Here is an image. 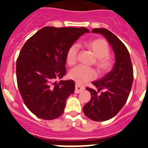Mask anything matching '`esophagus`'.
Masks as SVG:
<instances>
[{
	"instance_id": "34e87169",
	"label": "esophagus",
	"mask_w": 148,
	"mask_h": 148,
	"mask_svg": "<svg viewBox=\"0 0 148 148\" xmlns=\"http://www.w3.org/2000/svg\"><path fill=\"white\" fill-rule=\"evenodd\" d=\"M84 90H85V88L83 87V86H81V85H78V84L75 85V94L80 93V92H82V91H84Z\"/></svg>"
}]
</instances>
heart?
I'll list each match as a JSON object with an SVG mask.
<instances>
[{"label":"heart","mask_w":148,"mask_h":148,"mask_svg":"<svg viewBox=\"0 0 148 148\" xmlns=\"http://www.w3.org/2000/svg\"><path fill=\"white\" fill-rule=\"evenodd\" d=\"M85 45L96 57L95 65L99 73L103 74L109 71L112 66V60L108 56L110 54V47L107 41L102 38L91 39L85 42ZM78 52V45L75 44L69 47L66 55L68 65L74 66L76 63ZM69 76L77 84L82 85L90 80L95 79L97 76V73L93 68L78 66L70 70Z\"/></svg>","instance_id":"b5f03b06"}]
</instances>
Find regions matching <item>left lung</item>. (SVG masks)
Instances as JSON below:
<instances>
[{
  "instance_id": "8db88e82",
  "label": "left lung",
  "mask_w": 148,
  "mask_h": 148,
  "mask_svg": "<svg viewBox=\"0 0 148 148\" xmlns=\"http://www.w3.org/2000/svg\"><path fill=\"white\" fill-rule=\"evenodd\" d=\"M93 33L103 35L115 53L116 62L113 69L103 78L92 82L97 91L86 88L91 98L83 107L89 119L96 122L113 118L125 105L133 82V67L129 51L115 35L106 29H94ZM101 91L98 94L97 92Z\"/></svg>"
}]
</instances>
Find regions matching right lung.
<instances>
[{"label": "right lung", "instance_id": "1", "mask_svg": "<svg viewBox=\"0 0 148 148\" xmlns=\"http://www.w3.org/2000/svg\"><path fill=\"white\" fill-rule=\"evenodd\" d=\"M86 28L47 26L23 45L16 60V79L24 103L33 114L51 120L64 112L66 101L75 91L73 80H57L66 75V55Z\"/></svg>", "mask_w": 148, "mask_h": 148}]
</instances>
